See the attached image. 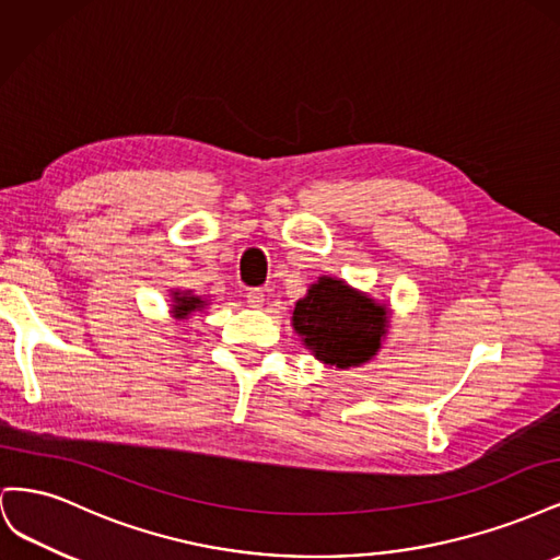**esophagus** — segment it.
<instances>
[{
	"mask_svg": "<svg viewBox=\"0 0 560 560\" xmlns=\"http://www.w3.org/2000/svg\"><path fill=\"white\" fill-rule=\"evenodd\" d=\"M264 290H261V287H249V290H247V303H249V306L252 308H261L264 306Z\"/></svg>",
	"mask_w": 560,
	"mask_h": 560,
	"instance_id": "34e87169",
	"label": "esophagus"
}]
</instances>
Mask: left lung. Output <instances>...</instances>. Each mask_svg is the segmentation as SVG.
<instances>
[{
  "label": "left lung",
  "instance_id": "left-lung-1",
  "mask_svg": "<svg viewBox=\"0 0 560 560\" xmlns=\"http://www.w3.org/2000/svg\"><path fill=\"white\" fill-rule=\"evenodd\" d=\"M292 319L315 358L338 369L374 358L387 327L383 306L334 278H319L296 303Z\"/></svg>",
  "mask_w": 560,
  "mask_h": 560
}]
</instances>
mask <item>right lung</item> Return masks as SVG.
Segmentation results:
<instances>
[{
	"label": "right lung",
	"mask_w": 560,
	"mask_h": 560,
	"mask_svg": "<svg viewBox=\"0 0 560 560\" xmlns=\"http://www.w3.org/2000/svg\"><path fill=\"white\" fill-rule=\"evenodd\" d=\"M202 303H206V301H200L198 296H179V294H175V306H173V313H175V317L184 319V317H189V313H191V311L200 308Z\"/></svg>",
	"instance_id": "add662e5"
}]
</instances>
